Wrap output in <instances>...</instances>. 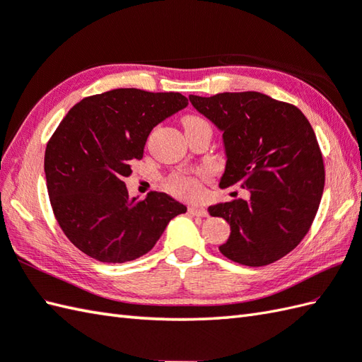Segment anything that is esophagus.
I'll return each instance as SVG.
<instances>
[{
    "label": "esophagus",
    "instance_id": "obj_1",
    "mask_svg": "<svg viewBox=\"0 0 362 362\" xmlns=\"http://www.w3.org/2000/svg\"><path fill=\"white\" fill-rule=\"evenodd\" d=\"M188 213H189L191 216H199V217L208 216L206 209H205L204 206H197V205H191V206L188 208Z\"/></svg>",
    "mask_w": 362,
    "mask_h": 362
}]
</instances>
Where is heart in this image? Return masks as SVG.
I'll use <instances>...</instances> for the list:
<instances>
[{
	"label": "heart",
	"mask_w": 362,
	"mask_h": 362,
	"mask_svg": "<svg viewBox=\"0 0 362 362\" xmlns=\"http://www.w3.org/2000/svg\"><path fill=\"white\" fill-rule=\"evenodd\" d=\"M205 120H202L200 117L196 115H188L183 119V126H196V124H204ZM204 173L191 174V173H182L174 175L170 182V189L180 197L187 199H196L200 194V179L204 177Z\"/></svg>",
	"instance_id": "obj_1"
}]
</instances>
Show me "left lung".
<instances>
[{
    "label": "left lung",
    "instance_id": "8db88e82",
    "mask_svg": "<svg viewBox=\"0 0 362 362\" xmlns=\"http://www.w3.org/2000/svg\"><path fill=\"white\" fill-rule=\"evenodd\" d=\"M189 102L222 131L221 188L239 183L250 191V200L208 208L231 228L221 253L247 267L276 262L304 239L322 197L324 160L312 124L296 106L255 90Z\"/></svg>",
    "mask_w": 362,
    "mask_h": 362
}]
</instances>
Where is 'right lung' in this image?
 <instances>
[{"label":"right lung","instance_id":"add662e5","mask_svg":"<svg viewBox=\"0 0 362 362\" xmlns=\"http://www.w3.org/2000/svg\"><path fill=\"white\" fill-rule=\"evenodd\" d=\"M188 106L179 92L122 88L83 98L47 141L45 174L60 228L83 253L106 264L146 255L187 206L165 192L129 197L124 179L154 126Z\"/></svg>","mask_w":362,"mask_h":362}]
</instances>
